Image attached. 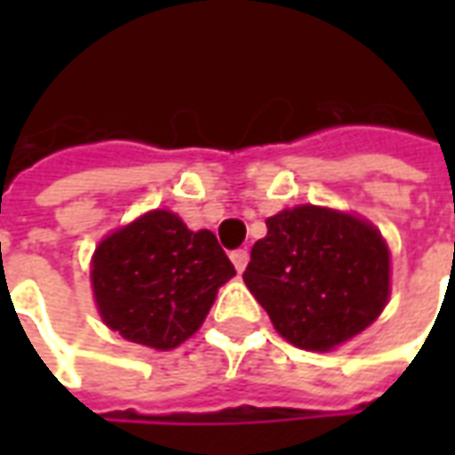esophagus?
Listing matches in <instances>:
<instances>
[{
  "instance_id": "obj_1",
  "label": "esophagus",
  "mask_w": 455,
  "mask_h": 455,
  "mask_svg": "<svg viewBox=\"0 0 455 455\" xmlns=\"http://www.w3.org/2000/svg\"><path fill=\"white\" fill-rule=\"evenodd\" d=\"M231 263H234V267H236L238 273H243L248 266V251H243V248L234 251V253H231Z\"/></svg>"
}]
</instances>
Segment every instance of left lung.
<instances>
[{
    "instance_id": "8db88e82",
    "label": "left lung",
    "mask_w": 455,
    "mask_h": 455,
    "mask_svg": "<svg viewBox=\"0 0 455 455\" xmlns=\"http://www.w3.org/2000/svg\"><path fill=\"white\" fill-rule=\"evenodd\" d=\"M243 283L277 334L331 351L380 316L390 297V251L365 219L299 204L266 219Z\"/></svg>"
}]
</instances>
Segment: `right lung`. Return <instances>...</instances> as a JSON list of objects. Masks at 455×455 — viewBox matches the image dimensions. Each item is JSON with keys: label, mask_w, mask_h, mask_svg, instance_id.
<instances>
[{"label": "right lung", "mask_w": 455, "mask_h": 455, "mask_svg": "<svg viewBox=\"0 0 455 455\" xmlns=\"http://www.w3.org/2000/svg\"><path fill=\"white\" fill-rule=\"evenodd\" d=\"M234 275L217 236L189 231L168 209L146 212L109 234L90 273L104 324L156 351L188 341Z\"/></svg>", "instance_id": "obj_1"}]
</instances>
